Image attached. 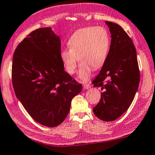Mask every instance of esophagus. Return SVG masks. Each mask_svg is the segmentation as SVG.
<instances>
[{
  "instance_id": "34e87169",
  "label": "esophagus",
  "mask_w": 155,
  "mask_h": 155,
  "mask_svg": "<svg viewBox=\"0 0 155 155\" xmlns=\"http://www.w3.org/2000/svg\"><path fill=\"white\" fill-rule=\"evenodd\" d=\"M83 87H84V89H89L91 87H90L89 84H84Z\"/></svg>"
}]
</instances>
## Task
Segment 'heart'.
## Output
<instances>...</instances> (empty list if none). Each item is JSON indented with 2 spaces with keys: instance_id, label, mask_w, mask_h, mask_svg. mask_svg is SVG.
<instances>
[{
  "instance_id": "b5f03b06",
  "label": "heart",
  "mask_w": 155,
  "mask_h": 155,
  "mask_svg": "<svg viewBox=\"0 0 155 155\" xmlns=\"http://www.w3.org/2000/svg\"><path fill=\"white\" fill-rule=\"evenodd\" d=\"M111 44L109 32L104 27H86L77 30L67 42L68 49L61 51L60 58L66 71L75 73L80 62L78 78L87 81L93 68L99 69L107 61Z\"/></svg>"
}]
</instances>
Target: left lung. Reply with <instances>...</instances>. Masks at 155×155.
Returning a JSON list of instances; mask_svg holds the SVG:
<instances>
[{
	"label": "left lung",
	"instance_id": "obj_1",
	"mask_svg": "<svg viewBox=\"0 0 155 155\" xmlns=\"http://www.w3.org/2000/svg\"><path fill=\"white\" fill-rule=\"evenodd\" d=\"M111 34L107 61L92 83L101 87V99L93 109L101 120L111 121L130 107L140 84L137 51L133 42L120 25L106 21Z\"/></svg>",
	"mask_w": 155,
	"mask_h": 155
}]
</instances>
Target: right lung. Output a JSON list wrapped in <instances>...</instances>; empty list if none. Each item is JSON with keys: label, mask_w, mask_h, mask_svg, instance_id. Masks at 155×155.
<instances>
[{"label": "right lung", "mask_w": 155, "mask_h": 155, "mask_svg": "<svg viewBox=\"0 0 155 155\" xmlns=\"http://www.w3.org/2000/svg\"><path fill=\"white\" fill-rule=\"evenodd\" d=\"M60 54V37L51 28H42L23 39L13 58L15 96L35 121L48 127L63 122L72 99L82 90L65 71Z\"/></svg>", "instance_id": "obj_1"}]
</instances>
